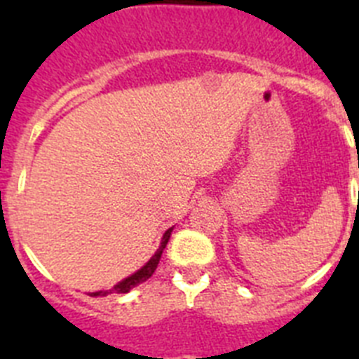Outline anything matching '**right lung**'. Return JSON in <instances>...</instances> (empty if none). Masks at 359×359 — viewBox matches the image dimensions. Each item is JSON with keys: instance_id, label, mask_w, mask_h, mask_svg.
<instances>
[{"instance_id": "right-lung-1", "label": "right lung", "mask_w": 359, "mask_h": 359, "mask_svg": "<svg viewBox=\"0 0 359 359\" xmlns=\"http://www.w3.org/2000/svg\"><path fill=\"white\" fill-rule=\"evenodd\" d=\"M172 230H174V226L165 231L163 237H161L160 248L156 250V253H154V255H152L151 259H149V261L145 262L140 269H138V271H135V273L129 275L128 278L120 280L118 284H115V286L111 287V290L95 291V293H90V297H106V294H111V293H129L133 287H136L138 284H142V282L147 280L149 277H152V273H154V269L158 268V262H160V259H161V253H163L165 246H167V243H169Z\"/></svg>"}]
</instances>
